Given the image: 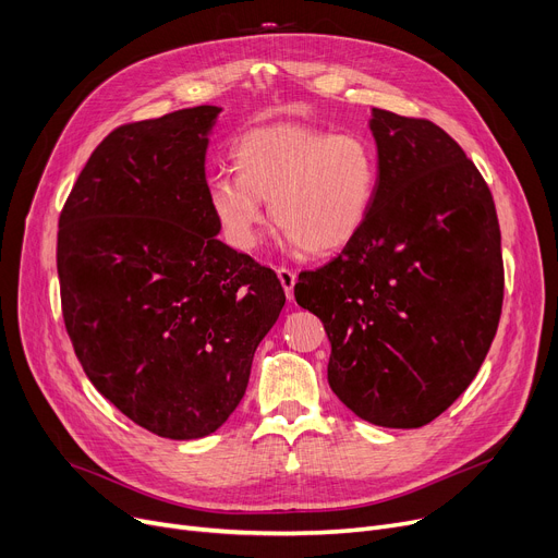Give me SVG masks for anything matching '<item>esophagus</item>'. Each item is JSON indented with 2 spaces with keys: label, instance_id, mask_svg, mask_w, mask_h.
Masks as SVG:
<instances>
[{
  "label": "esophagus",
  "instance_id": "obj_1",
  "mask_svg": "<svg viewBox=\"0 0 558 558\" xmlns=\"http://www.w3.org/2000/svg\"><path fill=\"white\" fill-rule=\"evenodd\" d=\"M278 278H280V284L284 289V294L289 301H294V284H296V271H291L287 267H280L278 269Z\"/></svg>",
  "mask_w": 558,
  "mask_h": 558
}]
</instances>
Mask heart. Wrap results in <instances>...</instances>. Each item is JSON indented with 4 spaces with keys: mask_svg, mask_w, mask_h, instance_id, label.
I'll return each instance as SVG.
<instances>
[{
    "mask_svg": "<svg viewBox=\"0 0 558 558\" xmlns=\"http://www.w3.org/2000/svg\"><path fill=\"white\" fill-rule=\"evenodd\" d=\"M238 173L210 179L208 203L226 240L253 251L264 228V205L289 242L307 253H330L366 226L379 187V158L371 140L330 129L278 124L244 133L232 146Z\"/></svg>",
    "mask_w": 558,
    "mask_h": 558,
    "instance_id": "obj_1",
    "label": "heart"
}]
</instances>
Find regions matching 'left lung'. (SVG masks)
I'll use <instances>...</instances> for the list:
<instances>
[{"mask_svg": "<svg viewBox=\"0 0 558 558\" xmlns=\"http://www.w3.org/2000/svg\"><path fill=\"white\" fill-rule=\"evenodd\" d=\"M373 213L353 242L303 271L296 303L324 320L328 383L360 418L412 429L473 383L505 299L500 223L482 173L429 120L373 108Z\"/></svg>", "mask_w": 558, "mask_h": 558, "instance_id": "8db88e82", "label": "left lung"}]
</instances>
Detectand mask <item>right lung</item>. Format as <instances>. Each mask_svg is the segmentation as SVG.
<instances>
[{"label":"right lung","mask_w":558,"mask_h":558,"mask_svg":"<svg viewBox=\"0 0 558 558\" xmlns=\"http://www.w3.org/2000/svg\"><path fill=\"white\" fill-rule=\"evenodd\" d=\"M217 106L114 129L58 219L65 328L97 391L158 436L219 429L280 316L278 276L217 240L205 149Z\"/></svg>","instance_id":"1"}]
</instances>
